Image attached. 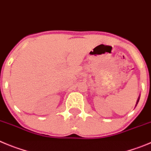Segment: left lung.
<instances>
[{"label": "left lung", "instance_id": "obj_1", "mask_svg": "<svg viewBox=\"0 0 151 151\" xmlns=\"http://www.w3.org/2000/svg\"><path fill=\"white\" fill-rule=\"evenodd\" d=\"M139 98H140V96H139V98H138V100H137V102H136V105H137L138 102H139Z\"/></svg>", "mask_w": 151, "mask_h": 151}]
</instances>
